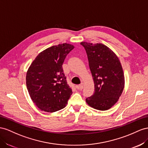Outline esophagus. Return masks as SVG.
Segmentation results:
<instances>
[{
    "mask_svg": "<svg viewBox=\"0 0 148 148\" xmlns=\"http://www.w3.org/2000/svg\"><path fill=\"white\" fill-rule=\"evenodd\" d=\"M76 87H77V89H79V90H82V88H84V84H79V85H78V86H76Z\"/></svg>",
    "mask_w": 148,
    "mask_h": 148,
    "instance_id": "1",
    "label": "esophagus"
}]
</instances>
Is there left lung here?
Instances as JSON below:
<instances>
[{"label": "left lung", "mask_w": 148, "mask_h": 148, "mask_svg": "<svg viewBox=\"0 0 148 148\" xmlns=\"http://www.w3.org/2000/svg\"><path fill=\"white\" fill-rule=\"evenodd\" d=\"M85 48L94 82L95 92L86 99L90 107L99 110L112 107L123 92L125 77L119 58L107 46L81 42Z\"/></svg>", "instance_id": "1"}]
</instances>
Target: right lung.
Returning <instances> with one entry per match:
<instances>
[{"instance_id": "right-lung-1", "label": "right lung", "mask_w": 148, "mask_h": 148, "mask_svg": "<svg viewBox=\"0 0 148 148\" xmlns=\"http://www.w3.org/2000/svg\"><path fill=\"white\" fill-rule=\"evenodd\" d=\"M74 48L68 43L53 46L41 52L29 67L27 87L32 101L41 110L52 113L67 104L73 91L67 83L62 66Z\"/></svg>"}]
</instances>
